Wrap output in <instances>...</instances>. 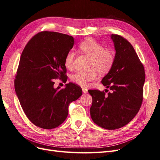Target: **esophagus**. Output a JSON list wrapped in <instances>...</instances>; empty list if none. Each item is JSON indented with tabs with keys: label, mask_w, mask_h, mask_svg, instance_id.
Here are the masks:
<instances>
[{
	"label": "esophagus",
	"mask_w": 160,
	"mask_h": 160,
	"mask_svg": "<svg viewBox=\"0 0 160 160\" xmlns=\"http://www.w3.org/2000/svg\"><path fill=\"white\" fill-rule=\"evenodd\" d=\"M82 90H83V93H88V89H85V88H82Z\"/></svg>",
	"instance_id": "esophagus-1"
}]
</instances>
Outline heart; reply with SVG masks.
Listing matches in <instances>:
<instances>
[{
	"label": "heart",
	"mask_w": 160,
	"mask_h": 160,
	"mask_svg": "<svg viewBox=\"0 0 160 160\" xmlns=\"http://www.w3.org/2000/svg\"><path fill=\"white\" fill-rule=\"evenodd\" d=\"M79 49L91 59L90 69L92 71L89 72H76L72 75L71 81L81 87H87L91 81L97 79L98 71L101 74H106L111 71L115 62V54L112 50L105 49L103 45L92 38L82 42L79 45ZM75 57V52L73 50L67 52L64 59L66 68H72Z\"/></svg>",
	"instance_id": "1"
}]
</instances>
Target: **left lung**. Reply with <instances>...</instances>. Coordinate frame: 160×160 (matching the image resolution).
<instances>
[{"label": "left lung", "mask_w": 160, "mask_h": 160, "mask_svg": "<svg viewBox=\"0 0 160 160\" xmlns=\"http://www.w3.org/2000/svg\"><path fill=\"white\" fill-rule=\"evenodd\" d=\"M115 49L112 69L101 81L110 92L89 90L92 120L106 129H117L132 121L141 108L146 79L144 67L133 46L118 35H111Z\"/></svg>", "instance_id": "left-lung-1"}]
</instances>
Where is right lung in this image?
Instances as JSON below:
<instances>
[{
  "mask_svg": "<svg viewBox=\"0 0 160 160\" xmlns=\"http://www.w3.org/2000/svg\"><path fill=\"white\" fill-rule=\"evenodd\" d=\"M74 38L57 32H38L24 49L14 79L19 102L28 119L37 127L55 128L68 115L69 105L82 95L79 86L69 83L54 88V79H67L64 59Z\"/></svg>",
  "mask_w": 160,
  "mask_h": 160,
  "instance_id": "obj_1",
  "label": "right lung"
}]
</instances>
